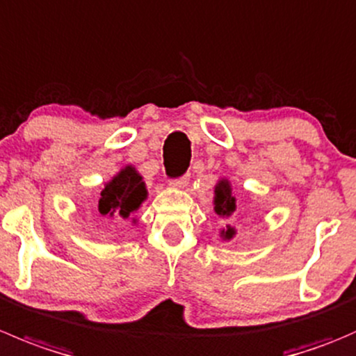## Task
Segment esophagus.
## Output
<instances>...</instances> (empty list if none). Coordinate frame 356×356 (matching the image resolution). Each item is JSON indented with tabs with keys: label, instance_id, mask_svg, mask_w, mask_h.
<instances>
[{
	"label": "esophagus",
	"instance_id": "1",
	"mask_svg": "<svg viewBox=\"0 0 356 356\" xmlns=\"http://www.w3.org/2000/svg\"><path fill=\"white\" fill-rule=\"evenodd\" d=\"M172 184H174L175 188H179V189H184L186 186L189 184V177H188V175H182V177L175 179V181L172 182Z\"/></svg>",
	"mask_w": 356,
	"mask_h": 356
}]
</instances>
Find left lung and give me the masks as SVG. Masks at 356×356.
I'll return each instance as SVG.
<instances>
[{"label":"left lung","instance_id":"left-lung-1","mask_svg":"<svg viewBox=\"0 0 356 356\" xmlns=\"http://www.w3.org/2000/svg\"><path fill=\"white\" fill-rule=\"evenodd\" d=\"M213 193H216V196H213V210H216V213L220 217H229L231 213L236 210V200L231 195V184L226 179H222V181H219V184L216 186V191ZM220 234H222L226 240H229V238H233L234 229L227 226V229L222 231Z\"/></svg>","mask_w":356,"mask_h":356}]
</instances>
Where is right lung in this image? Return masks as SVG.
<instances>
[{
    "label": "right lung",
    "instance_id": "1",
    "mask_svg": "<svg viewBox=\"0 0 356 356\" xmlns=\"http://www.w3.org/2000/svg\"><path fill=\"white\" fill-rule=\"evenodd\" d=\"M146 196L147 191L143 177L137 174L132 165H129L122 168V172L115 175L102 189L97 210L101 216H120L127 219L130 213L139 209Z\"/></svg>",
    "mask_w": 356,
    "mask_h": 356
}]
</instances>
